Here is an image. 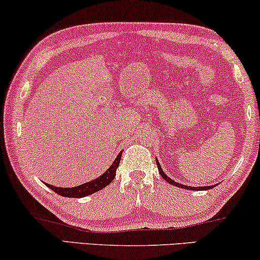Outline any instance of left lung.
I'll use <instances>...</instances> for the list:
<instances>
[{"instance_id": "obj_1", "label": "left lung", "mask_w": 260, "mask_h": 260, "mask_svg": "<svg viewBox=\"0 0 260 260\" xmlns=\"http://www.w3.org/2000/svg\"><path fill=\"white\" fill-rule=\"evenodd\" d=\"M156 163H157V168H158L159 175H161L163 179L167 181V182L170 183V184H173V186L179 187V188H184V189H189V190H208V189H212V188L215 187V184H214V186H205V187H190V186H186V184H182V183H177L174 180L170 179V177L167 175L165 172H163V169H162L161 165H159L157 157H156Z\"/></svg>"}]
</instances>
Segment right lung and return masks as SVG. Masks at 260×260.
Here are the masks:
<instances>
[{"instance_id": "1", "label": "right lung", "mask_w": 260, "mask_h": 260, "mask_svg": "<svg viewBox=\"0 0 260 260\" xmlns=\"http://www.w3.org/2000/svg\"><path fill=\"white\" fill-rule=\"evenodd\" d=\"M120 157H122V151L117 155L115 161L111 166L109 167L108 170H105V173H103L101 176H98L97 179L90 181V182H86L84 184H80V186L72 187V188H62V187H55L52 186V184L45 183L49 189L55 191L56 194L61 195V197L65 198H85L87 195H91L93 193H97V191L102 190L103 188L109 186L110 183L112 182L113 179L116 176V170L118 168Z\"/></svg>"}]
</instances>
